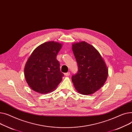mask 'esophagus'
<instances>
[{
	"label": "esophagus",
	"instance_id": "1",
	"mask_svg": "<svg viewBox=\"0 0 132 132\" xmlns=\"http://www.w3.org/2000/svg\"><path fill=\"white\" fill-rule=\"evenodd\" d=\"M70 75V72H68L64 73V75L66 76H69Z\"/></svg>",
	"mask_w": 132,
	"mask_h": 132
}]
</instances>
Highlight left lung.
I'll use <instances>...</instances> for the list:
<instances>
[{
	"label": "left lung",
	"mask_w": 132,
	"mask_h": 132,
	"mask_svg": "<svg viewBox=\"0 0 132 132\" xmlns=\"http://www.w3.org/2000/svg\"><path fill=\"white\" fill-rule=\"evenodd\" d=\"M72 51L78 65V71L71 77L75 88L83 95L94 93L107 79L104 60L93 46L85 42L73 44Z\"/></svg>",
	"instance_id": "left-lung-1"
}]
</instances>
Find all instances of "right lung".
Segmentation results:
<instances>
[{"instance_id": "obj_1", "label": "right lung", "mask_w": 132, "mask_h": 132, "mask_svg": "<svg viewBox=\"0 0 132 132\" xmlns=\"http://www.w3.org/2000/svg\"><path fill=\"white\" fill-rule=\"evenodd\" d=\"M62 44L45 43L37 47L29 58L24 76L30 87L39 93L46 94L55 89L64 75L60 71L56 56Z\"/></svg>"}]
</instances>
